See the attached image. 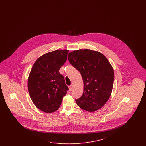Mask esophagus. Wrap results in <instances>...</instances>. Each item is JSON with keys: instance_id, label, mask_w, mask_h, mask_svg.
Segmentation results:
<instances>
[{"instance_id": "34e87169", "label": "esophagus", "mask_w": 146, "mask_h": 146, "mask_svg": "<svg viewBox=\"0 0 146 146\" xmlns=\"http://www.w3.org/2000/svg\"><path fill=\"white\" fill-rule=\"evenodd\" d=\"M69 87V89H70V91L72 90V89H73V85L72 84V85H70V86H68Z\"/></svg>"}]
</instances>
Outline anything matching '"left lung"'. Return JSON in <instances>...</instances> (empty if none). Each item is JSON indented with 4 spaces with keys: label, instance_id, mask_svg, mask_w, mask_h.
Instances as JSON below:
<instances>
[{
    "label": "left lung",
    "instance_id": "obj_1",
    "mask_svg": "<svg viewBox=\"0 0 146 146\" xmlns=\"http://www.w3.org/2000/svg\"><path fill=\"white\" fill-rule=\"evenodd\" d=\"M68 59L83 80V94L76 100V104L89 112L100 110L111 95L114 78L111 64L102 54L89 49L70 52Z\"/></svg>",
    "mask_w": 146,
    "mask_h": 146
}]
</instances>
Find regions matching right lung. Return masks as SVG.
<instances>
[{"label":"right lung","instance_id":"1","mask_svg":"<svg viewBox=\"0 0 146 146\" xmlns=\"http://www.w3.org/2000/svg\"><path fill=\"white\" fill-rule=\"evenodd\" d=\"M68 52V50H56L46 53L32 66L28 76V92L33 104L42 111H56L68 90L64 77L59 73Z\"/></svg>","mask_w":146,"mask_h":146}]
</instances>
